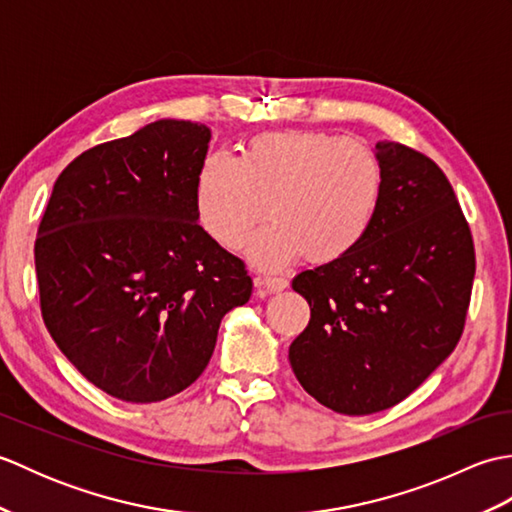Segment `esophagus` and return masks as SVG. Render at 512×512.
I'll list each match as a JSON object with an SVG mask.
<instances>
[{"instance_id":"34e87169","label":"esophagus","mask_w":512,"mask_h":512,"mask_svg":"<svg viewBox=\"0 0 512 512\" xmlns=\"http://www.w3.org/2000/svg\"><path fill=\"white\" fill-rule=\"evenodd\" d=\"M255 284L262 286L268 292H281V290L288 288V279H284V277H257Z\"/></svg>"}]
</instances>
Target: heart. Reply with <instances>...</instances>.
Wrapping results in <instances>:
<instances>
[{"label": "heart", "mask_w": 512, "mask_h": 512, "mask_svg": "<svg viewBox=\"0 0 512 512\" xmlns=\"http://www.w3.org/2000/svg\"><path fill=\"white\" fill-rule=\"evenodd\" d=\"M383 169L356 140L321 132L259 136L237 158L209 154L195 173L193 206L217 244H246L259 215L270 220L250 239L248 259L279 270L308 255L332 264L363 244L376 220Z\"/></svg>", "instance_id": "obj_1"}]
</instances>
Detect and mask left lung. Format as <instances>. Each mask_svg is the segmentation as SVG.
<instances>
[{"mask_svg": "<svg viewBox=\"0 0 512 512\" xmlns=\"http://www.w3.org/2000/svg\"><path fill=\"white\" fill-rule=\"evenodd\" d=\"M374 156L383 193L363 244L292 279L310 306L288 350L292 372L345 416L398 405L447 361L475 277L469 224L442 169L387 140Z\"/></svg>", "mask_w": 512, "mask_h": 512, "instance_id": "obj_1", "label": "left lung"}]
</instances>
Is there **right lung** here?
Here are the masks:
<instances>
[{"mask_svg":"<svg viewBox=\"0 0 512 512\" xmlns=\"http://www.w3.org/2000/svg\"><path fill=\"white\" fill-rule=\"evenodd\" d=\"M211 129L160 118L74 158L39 224L41 314L65 358L118 400L158 402L200 378L226 312L253 292L242 259L198 224Z\"/></svg>","mask_w":512,"mask_h":512,"instance_id":"1","label":"right lung"}]
</instances>
